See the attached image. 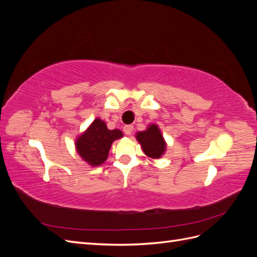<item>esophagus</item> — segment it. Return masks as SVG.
I'll use <instances>...</instances> for the list:
<instances>
[{"mask_svg": "<svg viewBox=\"0 0 257 257\" xmlns=\"http://www.w3.org/2000/svg\"><path fill=\"white\" fill-rule=\"evenodd\" d=\"M124 133H125V135H131L132 133H133V125H125L123 128Z\"/></svg>", "mask_w": 257, "mask_h": 257, "instance_id": "obj_1", "label": "esophagus"}]
</instances>
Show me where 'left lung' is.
<instances>
[{"instance_id":"8db88e82","label":"left lung","mask_w":257,"mask_h":257,"mask_svg":"<svg viewBox=\"0 0 257 257\" xmlns=\"http://www.w3.org/2000/svg\"><path fill=\"white\" fill-rule=\"evenodd\" d=\"M135 137L148 158L161 159L166 151L167 144L158 124L152 123L148 125L147 130L137 132Z\"/></svg>"}]
</instances>
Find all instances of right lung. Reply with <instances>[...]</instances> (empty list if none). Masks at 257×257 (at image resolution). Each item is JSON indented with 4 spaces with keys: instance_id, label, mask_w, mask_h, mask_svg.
Returning <instances> with one entry per match:
<instances>
[{
    "instance_id": "1",
    "label": "right lung",
    "mask_w": 257,
    "mask_h": 257,
    "mask_svg": "<svg viewBox=\"0 0 257 257\" xmlns=\"http://www.w3.org/2000/svg\"><path fill=\"white\" fill-rule=\"evenodd\" d=\"M122 137L123 133L120 130H108L106 123L96 118L76 138L75 148L85 163L92 167H96L107 160L112 143Z\"/></svg>"
}]
</instances>
